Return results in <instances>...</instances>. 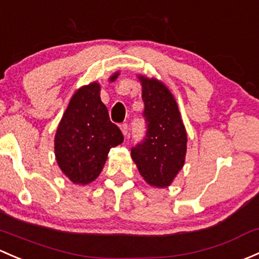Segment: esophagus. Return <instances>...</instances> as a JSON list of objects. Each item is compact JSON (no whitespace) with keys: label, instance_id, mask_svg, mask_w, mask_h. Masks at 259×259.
Returning <instances> with one entry per match:
<instances>
[{"label":"esophagus","instance_id":"34e87169","mask_svg":"<svg viewBox=\"0 0 259 259\" xmlns=\"http://www.w3.org/2000/svg\"><path fill=\"white\" fill-rule=\"evenodd\" d=\"M120 129H121L122 134H124V137H126L127 132H129V126H127V124H121Z\"/></svg>","mask_w":259,"mask_h":259}]
</instances>
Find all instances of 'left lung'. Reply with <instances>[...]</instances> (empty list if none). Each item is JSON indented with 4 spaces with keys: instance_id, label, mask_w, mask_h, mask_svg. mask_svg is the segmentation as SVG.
<instances>
[{
    "instance_id": "obj_1",
    "label": "left lung",
    "mask_w": 259,
    "mask_h": 259,
    "mask_svg": "<svg viewBox=\"0 0 259 259\" xmlns=\"http://www.w3.org/2000/svg\"><path fill=\"white\" fill-rule=\"evenodd\" d=\"M145 104L148 132L144 141L133 148L132 159L150 186H170L184 167L187 133L175 97L164 81L139 74Z\"/></svg>"
}]
</instances>
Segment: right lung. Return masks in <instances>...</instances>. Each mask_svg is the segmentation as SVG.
Here are the masks:
<instances>
[{
	"label": "right lung",
	"instance_id": "1",
	"mask_svg": "<svg viewBox=\"0 0 259 259\" xmlns=\"http://www.w3.org/2000/svg\"><path fill=\"white\" fill-rule=\"evenodd\" d=\"M120 73L110 75L114 81ZM124 141L120 129L109 119L100 99V84L80 87L65 109L54 137V155L64 176L73 184L88 185L102 172L108 154Z\"/></svg>",
	"mask_w": 259,
	"mask_h": 259
}]
</instances>
